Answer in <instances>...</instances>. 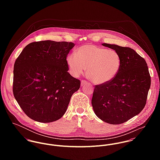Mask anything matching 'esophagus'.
Masks as SVG:
<instances>
[{"label": "esophagus", "instance_id": "34e87169", "mask_svg": "<svg viewBox=\"0 0 160 160\" xmlns=\"http://www.w3.org/2000/svg\"><path fill=\"white\" fill-rule=\"evenodd\" d=\"M86 83H87V82H86V81L82 80V81H81V86H83L84 84H86Z\"/></svg>", "mask_w": 160, "mask_h": 160}]
</instances>
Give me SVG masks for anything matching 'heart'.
<instances>
[{
    "label": "heart",
    "instance_id": "heart-1",
    "mask_svg": "<svg viewBox=\"0 0 160 160\" xmlns=\"http://www.w3.org/2000/svg\"><path fill=\"white\" fill-rule=\"evenodd\" d=\"M76 55V57L68 58L71 70L76 73H81L83 69L82 65L86 66L93 60L88 71L90 72L92 68L96 64L92 74L98 78H94L91 74L88 75L97 83L110 80L119 68V57L113 50H108L95 46H85L79 48Z\"/></svg>",
    "mask_w": 160,
    "mask_h": 160
}]
</instances>
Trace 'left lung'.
I'll return each instance as SVG.
<instances>
[{
    "instance_id": "1",
    "label": "left lung",
    "mask_w": 160,
    "mask_h": 160,
    "mask_svg": "<svg viewBox=\"0 0 160 160\" xmlns=\"http://www.w3.org/2000/svg\"><path fill=\"white\" fill-rule=\"evenodd\" d=\"M102 46L116 51L120 65L112 79L95 86L92 105L100 119L121 124L145 107L151 77L145 59L132 48L107 43Z\"/></svg>"
}]
</instances>
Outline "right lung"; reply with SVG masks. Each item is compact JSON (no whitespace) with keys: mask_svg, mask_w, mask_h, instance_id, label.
<instances>
[{"mask_svg":"<svg viewBox=\"0 0 160 160\" xmlns=\"http://www.w3.org/2000/svg\"><path fill=\"white\" fill-rule=\"evenodd\" d=\"M74 46L70 42H34L17 58L13 92L31 119L50 122L66 112L72 95L81 85L68 72L67 57Z\"/></svg>","mask_w":160,"mask_h":160,"instance_id":"add662e5","label":"right lung"}]
</instances>
